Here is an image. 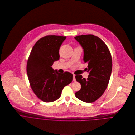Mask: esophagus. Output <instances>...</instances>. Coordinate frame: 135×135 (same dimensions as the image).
<instances>
[{"instance_id":"1","label":"esophagus","mask_w":135,"mask_h":135,"mask_svg":"<svg viewBox=\"0 0 135 135\" xmlns=\"http://www.w3.org/2000/svg\"><path fill=\"white\" fill-rule=\"evenodd\" d=\"M73 81H76L75 76L74 75H73Z\"/></svg>"}]
</instances>
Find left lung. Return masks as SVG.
<instances>
[{"mask_svg": "<svg viewBox=\"0 0 135 135\" xmlns=\"http://www.w3.org/2000/svg\"><path fill=\"white\" fill-rule=\"evenodd\" d=\"M84 49L85 63H88L87 79L76 75L81 89L75 96L82 101L91 103L101 96L108 87L112 69L111 53L106 44L94 35H81L74 37Z\"/></svg>", "mask_w": 135, "mask_h": 135, "instance_id": "1", "label": "left lung"}]
</instances>
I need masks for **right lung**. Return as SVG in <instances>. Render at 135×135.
Instances as JSON below:
<instances>
[{"instance_id": "obj_1", "label": "right lung", "mask_w": 135, "mask_h": 135, "mask_svg": "<svg viewBox=\"0 0 135 135\" xmlns=\"http://www.w3.org/2000/svg\"><path fill=\"white\" fill-rule=\"evenodd\" d=\"M65 36L48 35L35 43L28 59L26 72L30 86L36 96L44 102L58 99L63 88L72 81L69 72L59 73L51 67L59 60V49Z\"/></svg>"}]
</instances>
